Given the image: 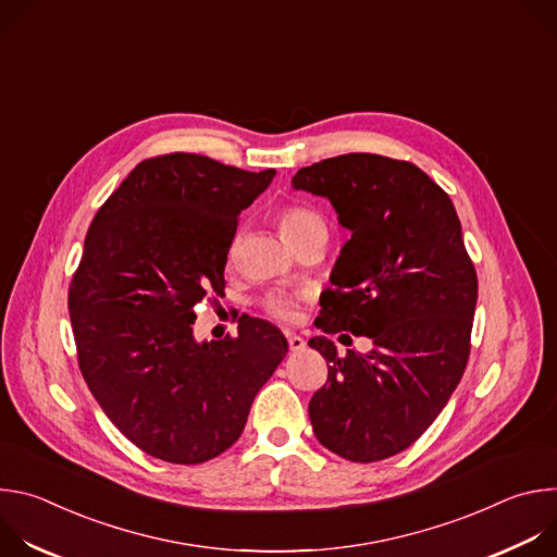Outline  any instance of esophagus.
Returning <instances> with one entry per match:
<instances>
[{"label":"esophagus","instance_id":"1","mask_svg":"<svg viewBox=\"0 0 557 557\" xmlns=\"http://www.w3.org/2000/svg\"><path fill=\"white\" fill-rule=\"evenodd\" d=\"M286 342H288L290 352H301L306 348V342L299 335H295V333H286Z\"/></svg>","mask_w":557,"mask_h":557}]
</instances>
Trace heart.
Listing matches in <instances>:
<instances>
[{
    "label": "heart",
    "instance_id": "b5f03b06",
    "mask_svg": "<svg viewBox=\"0 0 557 557\" xmlns=\"http://www.w3.org/2000/svg\"><path fill=\"white\" fill-rule=\"evenodd\" d=\"M277 226L284 240L290 247L301 245L308 237L314 235H326V224L322 220V215L317 213L314 209L306 207V205H290L284 207L277 213ZM304 297V293H290V290H271L269 295H264L262 306L269 314H273L275 320L288 322L297 312V301Z\"/></svg>",
    "mask_w": 557,
    "mask_h": 557
}]
</instances>
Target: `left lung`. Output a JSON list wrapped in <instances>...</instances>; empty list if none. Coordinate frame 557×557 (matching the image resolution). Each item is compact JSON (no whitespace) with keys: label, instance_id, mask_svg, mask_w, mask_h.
I'll use <instances>...</instances> for the list:
<instances>
[{"label":"left lung","instance_id":"obj_1","mask_svg":"<svg viewBox=\"0 0 557 557\" xmlns=\"http://www.w3.org/2000/svg\"><path fill=\"white\" fill-rule=\"evenodd\" d=\"M293 187L329 198L352 233L314 326L373 342L370 354L346 358L325 335L308 342L329 361L308 404L312 432L352 462L389 458L434 423L469 359L479 277L460 220L425 172L379 153L301 168Z\"/></svg>","mask_w":557,"mask_h":557}]
</instances>
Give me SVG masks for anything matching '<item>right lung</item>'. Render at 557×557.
<instances>
[{
	"label": "right lung",
	"mask_w": 557,
	"mask_h": 557,
	"mask_svg": "<svg viewBox=\"0 0 557 557\" xmlns=\"http://www.w3.org/2000/svg\"><path fill=\"white\" fill-rule=\"evenodd\" d=\"M273 176L200 153L147 158L88 228L67 293L78 368L108 419L153 458L198 465L226 451L288 352L280 329L249 314L237 337H194V308L224 290L237 215Z\"/></svg>",
	"instance_id": "add662e5"
}]
</instances>
